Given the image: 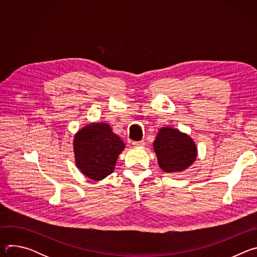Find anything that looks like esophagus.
<instances>
[{
    "label": "esophagus",
    "mask_w": 257,
    "mask_h": 257,
    "mask_svg": "<svg viewBox=\"0 0 257 257\" xmlns=\"http://www.w3.org/2000/svg\"><path fill=\"white\" fill-rule=\"evenodd\" d=\"M132 144L135 148H141V146H144V141H134Z\"/></svg>",
    "instance_id": "esophagus-1"
}]
</instances>
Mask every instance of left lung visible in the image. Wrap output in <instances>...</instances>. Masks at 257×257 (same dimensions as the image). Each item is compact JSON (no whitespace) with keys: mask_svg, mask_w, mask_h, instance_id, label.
<instances>
[{"mask_svg":"<svg viewBox=\"0 0 257 257\" xmlns=\"http://www.w3.org/2000/svg\"><path fill=\"white\" fill-rule=\"evenodd\" d=\"M161 169L166 173L186 170L196 160L197 149L190 136L178 129L163 127L154 142Z\"/></svg>","mask_w":257,"mask_h":257,"instance_id":"8db88e82","label":"left lung"}]
</instances>
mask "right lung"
<instances>
[{"instance_id": "1", "label": "right lung", "mask_w": 257, "mask_h": 257, "mask_svg": "<svg viewBox=\"0 0 257 257\" xmlns=\"http://www.w3.org/2000/svg\"><path fill=\"white\" fill-rule=\"evenodd\" d=\"M75 164L86 177L100 181L112 174L125 149L121 138L105 123H92L79 130L73 141Z\"/></svg>"}]
</instances>
